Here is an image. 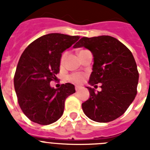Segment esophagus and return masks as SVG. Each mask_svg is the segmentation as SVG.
Masks as SVG:
<instances>
[{
  "mask_svg": "<svg viewBox=\"0 0 150 150\" xmlns=\"http://www.w3.org/2000/svg\"><path fill=\"white\" fill-rule=\"evenodd\" d=\"M82 88V87L81 86H75V90H76V91H79Z\"/></svg>",
  "mask_w": 150,
  "mask_h": 150,
  "instance_id": "34e87169",
  "label": "esophagus"
}]
</instances>
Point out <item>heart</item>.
Instances as JSON below:
<instances>
[{"label":"heart","mask_w":150,"mask_h":150,"mask_svg":"<svg viewBox=\"0 0 150 150\" xmlns=\"http://www.w3.org/2000/svg\"><path fill=\"white\" fill-rule=\"evenodd\" d=\"M82 51V50H81ZM66 57H67V52H64L62 55H61V61H60V63L61 64H63L64 61H65ZM86 79V75L83 73H74V74H71V75H69L68 77V80L70 82H73V83H76V84H79V83H82L83 81Z\"/></svg>","instance_id":"obj_1"}]
</instances>
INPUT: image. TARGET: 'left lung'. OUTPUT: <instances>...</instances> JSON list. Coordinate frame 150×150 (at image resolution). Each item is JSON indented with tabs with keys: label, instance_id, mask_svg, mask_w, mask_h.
Returning a JSON list of instances; mask_svg holds the SVG:
<instances>
[{
	"label": "left lung",
	"instance_id": "1",
	"mask_svg": "<svg viewBox=\"0 0 150 150\" xmlns=\"http://www.w3.org/2000/svg\"><path fill=\"white\" fill-rule=\"evenodd\" d=\"M92 52L94 63L89 83H101L100 92L89 89L90 97L82 104L85 114L97 122H109L121 116L137 94L139 71L132 52L110 36L82 37L74 48Z\"/></svg>",
	"mask_w": 150,
	"mask_h": 150
}]
</instances>
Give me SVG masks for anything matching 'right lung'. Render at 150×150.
<instances>
[{
    "instance_id": "obj_1",
    "label": "right lung",
    "mask_w": 150,
    "mask_h": 150,
    "mask_svg": "<svg viewBox=\"0 0 150 150\" xmlns=\"http://www.w3.org/2000/svg\"><path fill=\"white\" fill-rule=\"evenodd\" d=\"M79 36L50 33L36 39L23 51L18 63L14 86L18 103L25 115L35 123L47 125L63 114L66 98L74 93V85L50 86L60 71L63 51L72 46Z\"/></svg>"
}]
</instances>
